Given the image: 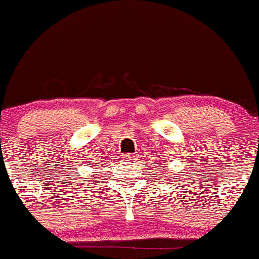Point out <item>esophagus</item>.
Segmentation results:
<instances>
[{
    "mask_svg": "<svg viewBox=\"0 0 259 259\" xmlns=\"http://www.w3.org/2000/svg\"><path fill=\"white\" fill-rule=\"evenodd\" d=\"M125 158H126L127 160H133L134 159V154H126L125 155Z\"/></svg>",
    "mask_w": 259,
    "mask_h": 259,
    "instance_id": "1",
    "label": "esophagus"
}]
</instances>
